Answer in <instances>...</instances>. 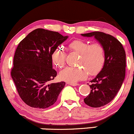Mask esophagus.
I'll list each match as a JSON object with an SVG mask.
<instances>
[{"mask_svg":"<svg viewBox=\"0 0 134 134\" xmlns=\"http://www.w3.org/2000/svg\"><path fill=\"white\" fill-rule=\"evenodd\" d=\"M68 85H71V86H77L78 85V83H67Z\"/></svg>","mask_w":134,"mask_h":134,"instance_id":"34e87169","label":"esophagus"}]
</instances>
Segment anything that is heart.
<instances>
[{
    "mask_svg": "<svg viewBox=\"0 0 134 134\" xmlns=\"http://www.w3.org/2000/svg\"><path fill=\"white\" fill-rule=\"evenodd\" d=\"M68 48L71 51L80 54L78 61V68L67 67L59 73V77L68 83H76L86 79L88 75L95 76L103 68L105 62V49L99 42L90 44V42L82 39H75L70 42ZM66 54L63 48L59 46L52 54L54 65L61 69L65 65Z\"/></svg>",
    "mask_w": 134,
    "mask_h": 134,
    "instance_id": "b5f03b06",
    "label": "heart"
}]
</instances>
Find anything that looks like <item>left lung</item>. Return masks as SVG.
Listing matches in <instances>:
<instances>
[{
  "label": "left lung",
  "mask_w": 134,
  "mask_h": 134,
  "mask_svg": "<svg viewBox=\"0 0 134 134\" xmlns=\"http://www.w3.org/2000/svg\"><path fill=\"white\" fill-rule=\"evenodd\" d=\"M81 36L94 37L105 49L104 66L90 81V93L84 99L85 103L91 107H100L115 98L124 82L126 67L125 51L120 42L110 34L95 31L81 34Z\"/></svg>",
  "instance_id": "8db88e82"
}]
</instances>
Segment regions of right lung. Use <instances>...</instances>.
Here are the masks:
<instances>
[{
    "instance_id": "add662e5",
    "label": "right lung",
    "mask_w": 134,
    "mask_h": 134,
    "mask_svg": "<svg viewBox=\"0 0 134 134\" xmlns=\"http://www.w3.org/2000/svg\"><path fill=\"white\" fill-rule=\"evenodd\" d=\"M68 37L58 32L36 29L19 44L11 76L20 97L31 107L53 105L64 87L65 82L50 81L57 75L53 69L52 54Z\"/></svg>"
}]
</instances>
